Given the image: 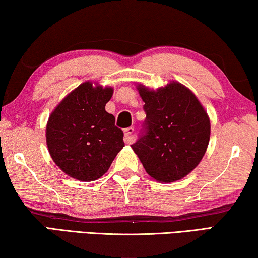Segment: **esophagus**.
Listing matches in <instances>:
<instances>
[{"label":"esophagus","mask_w":258,"mask_h":258,"mask_svg":"<svg viewBox=\"0 0 258 258\" xmlns=\"http://www.w3.org/2000/svg\"><path fill=\"white\" fill-rule=\"evenodd\" d=\"M134 126H129L124 130V143H126V144H130L134 141Z\"/></svg>","instance_id":"34e87169"}]
</instances>
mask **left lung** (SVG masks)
Masks as SVG:
<instances>
[{
  "label": "left lung",
  "instance_id": "obj_1",
  "mask_svg": "<svg viewBox=\"0 0 258 258\" xmlns=\"http://www.w3.org/2000/svg\"><path fill=\"white\" fill-rule=\"evenodd\" d=\"M146 119L132 145L147 174L162 183L181 179L206 153L210 121L191 90L171 82L157 91L138 86Z\"/></svg>",
  "mask_w": 258,
  "mask_h": 258
}]
</instances>
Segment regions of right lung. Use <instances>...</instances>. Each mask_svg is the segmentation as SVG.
Returning <instances> with one entry per match:
<instances>
[{"label": "right lung", "mask_w": 258, "mask_h": 258, "mask_svg": "<svg viewBox=\"0 0 258 258\" xmlns=\"http://www.w3.org/2000/svg\"><path fill=\"white\" fill-rule=\"evenodd\" d=\"M112 88L84 82L66 96L46 124V145L54 163L73 178L98 179L124 146L123 132L105 105Z\"/></svg>", "instance_id": "right-lung-1"}]
</instances>
